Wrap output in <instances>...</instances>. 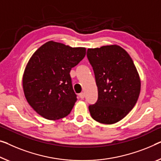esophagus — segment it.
<instances>
[{
	"mask_svg": "<svg viewBox=\"0 0 161 161\" xmlns=\"http://www.w3.org/2000/svg\"><path fill=\"white\" fill-rule=\"evenodd\" d=\"M79 96H80V98H82V99H83L84 97H85V93H83V92L80 93V94H79Z\"/></svg>",
	"mask_w": 161,
	"mask_h": 161,
	"instance_id": "esophagus-1",
	"label": "esophagus"
}]
</instances>
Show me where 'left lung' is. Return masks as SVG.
Listing matches in <instances>:
<instances>
[{"instance_id":"8db88e82","label":"left lung","mask_w":161,"mask_h":161,"mask_svg":"<svg viewBox=\"0 0 161 161\" xmlns=\"http://www.w3.org/2000/svg\"><path fill=\"white\" fill-rule=\"evenodd\" d=\"M98 87V100L89 105L91 116L96 122L112 125L127 116L137 103L140 79L127 52L118 45L88 49Z\"/></svg>"}]
</instances>
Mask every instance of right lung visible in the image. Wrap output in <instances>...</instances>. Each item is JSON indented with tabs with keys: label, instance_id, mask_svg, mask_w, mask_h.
<instances>
[{
	"label": "right lung",
	"instance_id": "add662e5",
	"mask_svg": "<svg viewBox=\"0 0 161 161\" xmlns=\"http://www.w3.org/2000/svg\"><path fill=\"white\" fill-rule=\"evenodd\" d=\"M86 53L84 47L49 41L31 56L24 73L23 88L29 105L42 117L57 120L70 113L77 96L70 72Z\"/></svg>",
	"mask_w": 161,
	"mask_h": 161
}]
</instances>
